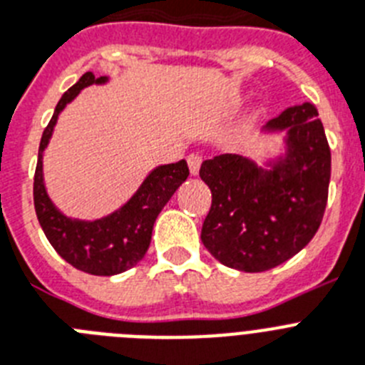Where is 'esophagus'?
Instances as JSON below:
<instances>
[{"mask_svg":"<svg viewBox=\"0 0 365 365\" xmlns=\"http://www.w3.org/2000/svg\"><path fill=\"white\" fill-rule=\"evenodd\" d=\"M187 165H189V170H191L192 176H197L198 170H200V165H202V155L198 154V152H192V154H189Z\"/></svg>","mask_w":365,"mask_h":365,"instance_id":"esophagus-1","label":"esophagus"}]
</instances>
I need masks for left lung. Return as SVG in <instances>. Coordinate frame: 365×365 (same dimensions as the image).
I'll return each instance as SVG.
<instances>
[{
	"label": "left lung",
	"mask_w": 365,
	"mask_h": 365,
	"mask_svg": "<svg viewBox=\"0 0 365 365\" xmlns=\"http://www.w3.org/2000/svg\"><path fill=\"white\" fill-rule=\"evenodd\" d=\"M286 130V152L267 168L237 154L206 159L211 189L202 243L222 265L245 272L277 267L310 243L323 220L330 148L312 103L287 107L263 131Z\"/></svg>",
	"instance_id": "obj_1"
}]
</instances>
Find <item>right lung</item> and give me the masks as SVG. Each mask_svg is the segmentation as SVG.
<instances>
[{
    "instance_id": "right-lung-1",
    "label": "right lung",
    "mask_w": 365,
    "mask_h": 365,
    "mask_svg": "<svg viewBox=\"0 0 365 365\" xmlns=\"http://www.w3.org/2000/svg\"><path fill=\"white\" fill-rule=\"evenodd\" d=\"M103 83H107L106 76L96 78L93 72H85L78 83L72 85L59 100L38 146L33 198L36 217L46 237L64 262L88 274L113 277L128 271L145 258L159 211L187 180L189 167L185 159L178 163L159 165L146 176L135 195L120 210L102 219L79 220L61 213L46 191L42 173L44 150L48 148L57 118L66 103L72 102L85 87Z\"/></svg>"
}]
</instances>
